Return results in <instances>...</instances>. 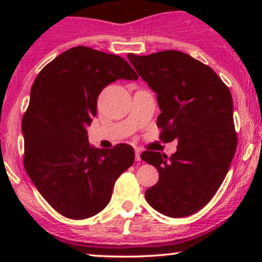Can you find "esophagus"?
<instances>
[{
	"label": "esophagus",
	"mask_w": 262,
	"mask_h": 262,
	"mask_svg": "<svg viewBox=\"0 0 262 262\" xmlns=\"http://www.w3.org/2000/svg\"><path fill=\"white\" fill-rule=\"evenodd\" d=\"M141 151L139 149H135V161H141Z\"/></svg>",
	"instance_id": "34e87169"
}]
</instances>
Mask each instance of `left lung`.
Instances as JSON below:
<instances>
[{"mask_svg": "<svg viewBox=\"0 0 262 262\" xmlns=\"http://www.w3.org/2000/svg\"><path fill=\"white\" fill-rule=\"evenodd\" d=\"M128 59L158 95L160 138L179 141L170 158L141 154L159 171V181L146 189L145 198L167 217H187L212 200L235 154L230 91L209 66L182 52L128 54Z\"/></svg>", "mask_w": 262, "mask_h": 262, "instance_id": "1", "label": "left lung"}]
</instances>
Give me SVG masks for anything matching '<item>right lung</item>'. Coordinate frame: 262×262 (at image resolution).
Segmentation results:
<instances>
[{"label": "right lung", "instance_id": "add662e5", "mask_svg": "<svg viewBox=\"0 0 262 262\" xmlns=\"http://www.w3.org/2000/svg\"><path fill=\"white\" fill-rule=\"evenodd\" d=\"M117 80L138 75L121 56L75 47L45 66L32 86L22 121L25 167L44 200L68 218L100 213L134 162L127 144L96 149L89 143L98 95Z\"/></svg>", "mask_w": 262, "mask_h": 262}]
</instances>
